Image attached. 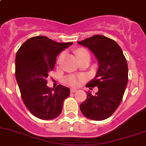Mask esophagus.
Listing matches in <instances>:
<instances>
[{
	"label": "esophagus",
	"instance_id": "34e87169",
	"mask_svg": "<svg viewBox=\"0 0 146 146\" xmlns=\"http://www.w3.org/2000/svg\"><path fill=\"white\" fill-rule=\"evenodd\" d=\"M76 91H77V89L76 88H70V93H75Z\"/></svg>",
	"mask_w": 146,
	"mask_h": 146
}]
</instances>
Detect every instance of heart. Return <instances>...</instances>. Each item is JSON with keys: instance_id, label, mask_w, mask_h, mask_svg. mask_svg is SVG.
Wrapping results in <instances>:
<instances>
[{"instance_id": "1", "label": "heart", "mask_w": 146, "mask_h": 146, "mask_svg": "<svg viewBox=\"0 0 146 146\" xmlns=\"http://www.w3.org/2000/svg\"><path fill=\"white\" fill-rule=\"evenodd\" d=\"M76 54H77V56H78L79 58L80 56H83V55L89 54V53L87 50H84V49H78V50H77V51H76ZM82 80H83V77H81V76H71L66 78V82L68 83V84L70 85V86H77L80 84V81H81Z\"/></svg>"}]
</instances>
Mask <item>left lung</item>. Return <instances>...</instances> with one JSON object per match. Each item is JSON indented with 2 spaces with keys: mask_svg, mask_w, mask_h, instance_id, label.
<instances>
[{
  "mask_svg": "<svg viewBox=\"0 0 146 146\" xmlns=\"http://www.w3.org/2000/svg\"><path fill=\"white\" fill-rule=\"evenodd\" d=\"M78 43L88 48L99 64L96 77L86 86H97L98 91L94 96L87 92L80 111L89 119L103 121L113 115L123 97L128 80L127 60L118 43L104 35H95Z\"/></svg>",
  "mask_w": 146,
  "mask_h": 146,
  "instance_id": "obj_1",
  "label": "left lung"
}]
</instances>
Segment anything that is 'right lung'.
<instances>
[{"label": "right lung", "instance_id": "obj_1", "mask_svg": "<svg viewBox=\"0 0 146 146\" xmlns=\"http://www.w3.org/2000/svg\"><path fill=\"white\" fill-rule=\"evenodd\" d=\"M72 44L73 42L57 43L39 35L27 40L17 51V83L24 104L36 118L51 120L61 113L70 89L61 85L51 89L47 86L46 78L54 68L58 55Z\"/></svg>", "mask_w": 146, "mask_h": 146}]
</instances>
